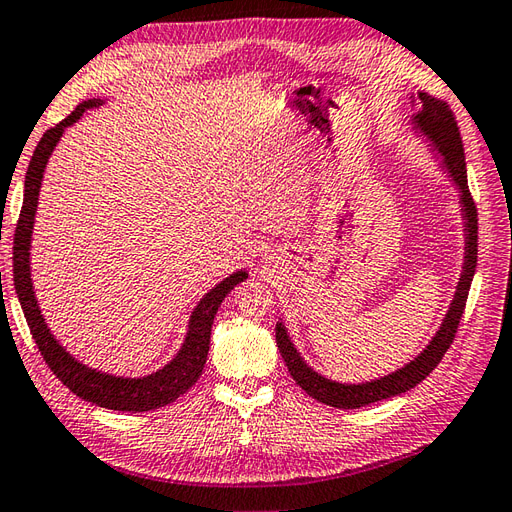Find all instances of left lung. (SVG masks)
<instances>
[{
  "label": "left lung",
  "mask_w": 512,
  "mask_h": 512,
  "mask_svg": "<svg viewBox=\"0 0 512 512\" xmlns=\"http://www.w3.org/2000/svg\"><path fill=\"white\" fill-rule=\"evenodd\" d=\"M419 111L412 115V124L417 130L432 141L436 150L443 154V163L451 176V181L458 185L460 202H462V218H465V266H462V275L456 288L454 301L449 305V312L443 320L441 329L436 331L432 342L427 344L423 353H419L410 364H406L399 371L390 373L386 377L373 379L366 384H338L331 379L318 375L312 366H307L303 358L296 353L294 344L288 336V331L281 323H277V347L281 358L288 366L292 379L299 384L307 395L314 397L320 403H327L331 408H362L368 403L382 401L388 397L401 395L410 388L417 386L419 382L430 375L438 362L443 360V355L451 347V342L456 338L458 323L462 314H465L467 296L471 281L475 275V264H478V209L469 192L467 183V163H465V148H462V137L458 130V122L454 113H451L449 104L443 100H436L432 95L419 93Z\"/></svg>",
  "instance_id": "obj_1"
}]
</instances>
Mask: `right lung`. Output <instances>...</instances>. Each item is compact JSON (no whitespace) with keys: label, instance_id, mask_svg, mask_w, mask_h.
Segmentation results:
<instances>
[{"label":"right lung","instance_id":"obj_1","mask_svg":"<svg viewBox=\"0 0 512 512\" xmlns=\"http://www.w3.org/2000/svg\"><path fill=\"white\" fill-rule=\"evenodd\" d=\"M102 100H87L78 104L61 124L45 130L41 137L37 150H34L28 172H26V192H23V207L17 220L15 229V246H13V277H15V290L19 296L23 316L28 320L30 334L37 342V347L43 355L45 364L50 366V371L61 379V382L78 395L80 399L91 401L100 408L109 410H122V412H148L168 406L174 399H178L192 388L205 368L207 353H209V338H211V325L213 316H216L220 303L224 301L237 283H242L248 272L237 270L231 277L220 281L216 288L209 290L202 296L196 310L189 318V329L181 351L176 353V358L159 368L157 373L146 377H115L106 375L93 368L80 364L76 358L58 344V340L52 336V331L47 329L45 318L37 305V296L32 290L30 279V235L34 227V213H37L39 205V189L43 181V170L50 159L52 150L56 148L58 139L63 137L65 128L76 124L82 113L100 106Z\"/></svg>","mask_w":512,"mask_h":512}]
</instances>
